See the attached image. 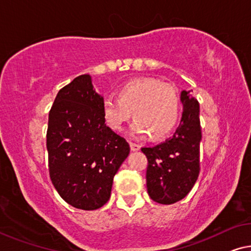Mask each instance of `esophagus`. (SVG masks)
Returning <instances> with one entry per match:
<instances>
[{"label":"esophagus","instance_id":"1","mask_svg":"<svg viewBox=\"0 0 251 251\" xmlns=\"http://www.w3.org/2000/svg\"><path fill=\"white\" fill-rule=\"evenodd\" d=\"M141 149V146L138 144H135V143H130V150L133 151V152H136V151H138Z\"/></svg>","mask_w":251,"mask_h":251}]
</instances>
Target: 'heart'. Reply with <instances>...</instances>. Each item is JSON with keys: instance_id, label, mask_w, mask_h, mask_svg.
Returning <instances> with one entry per match:
<instances>
[{"instance_id": "b5f03b06", "label": "heart", "mask_w": 251, "mask_h": 251, "mask_svg": "<svg viewBox=\"0 0 251 251\" xmlns=\"http://www.w3.org/2000/svg\"><path fill=\"white\" fill-rule=\"evenodd\" d=\"M118 99L107 97L101 102V113L110 129L119 132L129 121L133 136L151 135L153 140L164 137L176 125L180 115L177 90L170 83L154 78H136L123 83L117 89Z\"/></svg>"}]
</instances>
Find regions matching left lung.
Masks as SVG:
<instances>
[{
  "label": "left lung",
  "mask_w": 251,
  "mask_h": 251,
  "mask_svg": "<svg viewBox=\"0 0 251 251\" xmlns=\"http://www.w3.org/2000/svg\"><path fill=\"white\" fill-rule=\"evenodd\" d=\"M181 102V123L173 136L142 149L149 161L147 192L161 204L176 203L188 196L200 172V106L191 90L182 91Z\"/></svg>",
  "instance_id": "left-lung-1"
}]
</instances>
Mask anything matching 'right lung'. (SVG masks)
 Wrapping results in <instances>:
<instances>
[{
  "label": "right lung",
  "mask_w": 251,
  "mask_h": 251,
  "mask_svg": "<svg viewBox=\"0 0 251 251\" xmlns=\"http://www.w3.org/2000/svg\"><path fill=\"white\" fill-rule=\"evenodd\" d=\"M104 100L89 75L59 90L49 113L47 150L52 184L67 203L96 210L110 198L115 174L129 145L106 125Z\"/></svg>",
  "instance_id": "1"
}]
</instances>
